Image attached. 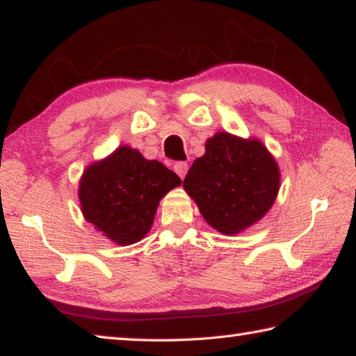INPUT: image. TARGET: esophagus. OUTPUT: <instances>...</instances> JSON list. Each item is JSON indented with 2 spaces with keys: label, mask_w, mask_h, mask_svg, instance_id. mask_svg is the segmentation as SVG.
Instances as JSON below:
<instances>
[{
  "label": "esophagus",
  "mask_w": 356,
  "mask_h": 356,
  "mask_svg": "<svg viewBox=\"0 0 356 356\" xmlns=\"http://www.w3.org/2000/svg\"><path fill=\"white\" fill-rule=\"evenodd\" d=\"M174 171L177 172V176L180 179H184L186 176V172H188V163H186V161H177V163L174 165Z\"/></svg>",
  "instance_id": "34e87169"
}]
</instances>
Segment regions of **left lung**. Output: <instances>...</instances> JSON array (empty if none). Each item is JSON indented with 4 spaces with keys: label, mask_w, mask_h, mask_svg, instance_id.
Returning <instances> with one entry per match:
<instances>
[{
    "label": "left lung",
    "mask_w": 356,
    "mask_h": 356,
    "mask_svg": "<svg viewBox=\"0 0 356 356\" xmlns=\"http://www.w3.org/2000/svg\"><path fill=\"white\" fill-rule=\"evenodd\" d=\"M279 185V166L266 147L227 132L207 140L205 154L184 180L200 215L224 235H235L266 215Z\"/></svg>",
    "instance_id": "left-lung-1"
}]
</instances>
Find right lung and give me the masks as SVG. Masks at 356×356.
Listing matches in <instances>:
<instances>
[{"mask_svg": "<svg viewBox=\"0 0 356 356\" xmlns=\"http://www.w3.org/2000/svg\"><path fill=\"white\" fill-rule=\"evenodd\" d=\"M182 184L176 172L121 146L83 172L79 199L88 222L118 244L140 241L151 229L159 200Z\"/></svg>", "mask_w": 356, "mask_h": 356, "instance_id": "obj_1", "label": "right lung"}]
</instances>
